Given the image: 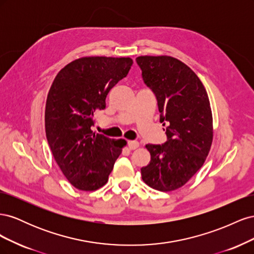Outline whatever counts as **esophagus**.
<instances>
[{
    "label": "esophagus",
    "mask_w": 254,
    "mask_h": 254,
    "mask_svg": "<svg viewBox=\"0 0 254 254\" xmlns=\"http://www.w3.org/2000/svg\"><path fill=\"white\" fill-rule=\"evenodd\" d=\"M139 146H140V143L137 141H129L128 143V147L130 150H134L139 147Z\"/></svg>",
    "instance_id": "34e87169"
}]
</instances>
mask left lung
Segmentation results:
<instances>
[{"label": "left lung", "mask_w": 254, "mask_h": 254, "mask_svg": "<svg viewBox=\"0 0 254 254\" xmlns=\"http://www.w3.org/2000/svg\"><path fill=\"white\" fill-rule=\"evenodd\" d=\"M136 63L158 102L166 126L163 145L147 144L150 162L141 168L143 181L161 191L183 187L202 167L213 142V117L201 80L171 56H140Z\"/></svg>", "instance_id": "1"}]
</instances>
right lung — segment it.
I'll use <instances>...</instances> for the list:
<instances>
[{
	"mask_svg": "<svg viewBox=\"0 0 254 254\" xmlns=\"http://www.w3.org/2000/svg\"><path fill=\"white\" fill-rule=\"evenodd\" d=\"M129 57H81L61 68L45 105V132L60 171L74 188L92 191L104 187L115 161L127 145L92 130L96 110L106 108V97L126 77Z\"/></svg>",
	"mask_w": 254,
	"mask_h": 254,
	"instance_id": "1",
	"label": "right lung"
}]
</instances>
